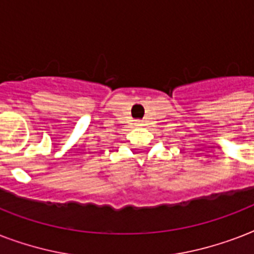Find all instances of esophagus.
I'll return each mask as SVG.
<instances>
[{
    "label": "esophagus",
    "instance_id": "1",
    "mask_svg": "<svg viewBox=\"0 0 254 254\" xmlns=\"http://www.w3.org/2000/svg\"><path fill=\"white\" fill-rule=\"evenodd\" d=\"M141 125H142V121H141V120H137V121H135V127H141Z\"/></svg>",
    "mask_w": 254,
    "mask_h": 254
}]
</instances>
